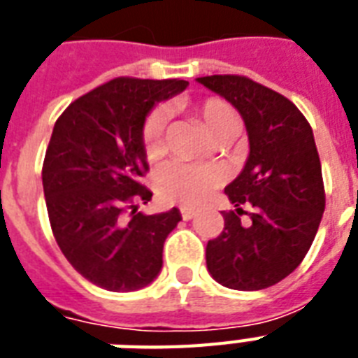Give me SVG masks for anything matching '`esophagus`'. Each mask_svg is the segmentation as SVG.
<instances>
[{
    "label": "esophagus",
    "instance_id": "esophagus-1",
    "mask_svg": "<svg viewBox=\"0 0 358 358\" xmlns=\"http://www.w3.org/2000/svg\"><path fill=\"white\" fill-rule=\"evenodd\" d=\"M180 213H182L184 221H189V219L195 217V210H191V208H182V210H180Z\"/></svg>",
    "mask_w": 358,
    "mask_h": 358
}]
</instances>
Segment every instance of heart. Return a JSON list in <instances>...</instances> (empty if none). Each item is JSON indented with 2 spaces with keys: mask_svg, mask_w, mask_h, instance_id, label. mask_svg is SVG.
<instances>
[{
  "mask_svg": "<svg viewBox=\"0 0 358 358\" xmlns=\"http://www.w3.org/2000/svg\"><path fill=\"white\" fill-rule=\"evenodd\" d=\"M195 115L212 141L234 135L238 131L234 111L221 98H206L199 102ZM165 124V109L157 108L148 115L143 126V146L148 157H157L162 154ZM219 184L221 173L210 165L171 162L156 174V191L159 199L167 204H178L184 208H196L204 204Z\"/></svg>",
  "mask_w": 358,
  "mask_h": 358,
  "instance_id": "heart-1",
  "label": "heart"
}]
</instances>
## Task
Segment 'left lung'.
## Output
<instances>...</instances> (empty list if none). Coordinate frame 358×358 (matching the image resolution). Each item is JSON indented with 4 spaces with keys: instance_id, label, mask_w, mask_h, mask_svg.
Here are the masks:
<instances>
[{
    "instance_id": "obj_1",
    "label": "left lung",
    "mask_w": 358,
    "mask_h": 358,
    "mask_svg": "<svg viewBox=\"0 0 358 358\" xmlns=\"http://www.w3.org/2000/svg\"><path fill=\"white\" fill-rule=\"evenodd\" d=\"M196 81L238 109L249 135L243 171L224 187L236 212L223 213V232L208 241V271L227 288H269L303 262L325 210L314 134L288 98L249 78ZM243 203L255 208L247 225L238 217Z\"/></svg>"
}]
</instances>
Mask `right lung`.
<instances>
[{
  "mask_svg": "<svg viewBox=\"0 0 358 358\" xmlns=\"http://www.w3.org/2000/svg\"><path fill=\"white\" fill-rule=\"evenodd\" d=\"M184 80L117 78L78 98L53 126L42 185L55 241L76 271L109 292L148 286L163 266V243L182 221L178 208L145 215L152 199L143 126ZM132 208V217L123 212Z\"/></svg>",
  "mask_w": 358,
  "mask_h": 358,
  "instance_id": "add662e5",
  "label": "right lung"
}]
</instances>
